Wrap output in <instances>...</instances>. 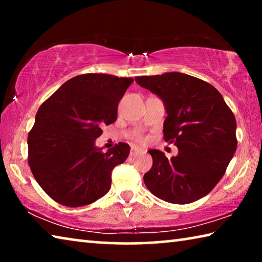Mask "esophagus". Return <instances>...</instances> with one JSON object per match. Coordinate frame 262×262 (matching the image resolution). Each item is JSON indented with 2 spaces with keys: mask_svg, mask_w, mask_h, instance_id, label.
<instances>
[{
  "mask_svg": "<svg viewBox=\"0 0 262 262\" xmlns=\"http://www.w3.org/2000/svg\"><path fill=\"white\" fill-rule=\"evenodd\" d=\"M139 152H143V149L140 148V147H137V145H132V149H130V155H132V156H135V155L139 154Z\"/></svg>",
  "mask_w": 262,
  "mask_h": 262,
  "instance_id": "34e87169",
  "label": "esophagus"
}]
</instances>
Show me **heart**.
I'll list each match as a JSON object with an SVG mask.
<instances>
[{"label": "heart", "mask_w": 262, "mask_h": 262, "mask_svg": "<svg viewBox=\"0 0 262 262\" xmlns=\"http://www.w3.org/2000/svg\"><path fill=\"white\" fill-rule=\"evenodd\" d=\"M136 140L140 141V142H143V141L145 140V137H144L143 135H137V136H136Z\"/></svg>", "instance_id": "obj_1"}]
</instances>
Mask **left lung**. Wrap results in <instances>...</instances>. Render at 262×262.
Instances as JSON below:
<instances>
[{
	"mask_svg": "<svg viewBox=\"0 0 262 262\" xmlns=\"http://www.w3.org/2000/svg\"><path fill=\"white\" fill-rule=\"evenodd\" d=\"M137 84L164 101V140L178 147L167 159L152 149V166L143 180L155 196L186 205L210 193L237 149L236 119L211 84L183 73L139 76Z\"/></svg>",
	"mask_w": 262,
	"mask_h": 262,
	"instance_id": "8db88e82",
	"label": "left lung"
}]
</instances>
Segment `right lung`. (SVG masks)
I'll use <instances>...</instances> for the list:
<instances>
[{
    "instance_id": "obj_1",
    "label": "right lung",
    "mask_w": 262,
    "mask_h": 262,
    "mask_svg": "<svg viewBox=\"0 0 262 262\" xmlns=\"http://www.w3.org/2000/svg\"><path fill=\"white\" fill-rule=\"evenodd\" d=\"M130 77L83 74L70 78L46 99L29 133L28 162L53 200L81 207L108 192L113 168L129 155L127 143L103 152L95 145L101 128L117 120L119 101Z\"/></svg>"
}]
</instances>
